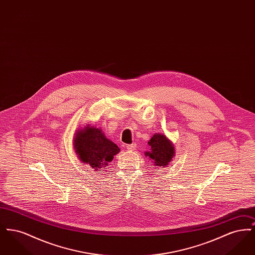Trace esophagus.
Instances as JSON below:
<instances>
[{
  "mask_svg": "<svg viewBox=\"0 0 255 255\" xmlns=\"http://www.w3.org/2000/svg\"><path fill=\"white\" fill-rule=\"evenodd\" d=\"M126 148H127V150H129V151H133V150H135L136 144H135V143L128 144V145H126Z\"/></svg>",
  "mask_w": 255,
  "mask_h": 255,
  "instance_id": "1",
  "label": "esophagus"
}]
</instances>
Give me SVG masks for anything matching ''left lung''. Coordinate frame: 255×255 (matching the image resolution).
Masks as SVG:
<instances>
[{"label": "left lung", "instance_id": "1", "mask_svg": "<svg viewBox=\"0 0 255 255\" xmlns=\"http://www.w3.org/2000/svg\"><path fill=\"white\" fill-rule=\"evenodd\" d=\"M148 144L151 151L146 152L145 156H149L157 166H165L169 163L175 154L174 146L164 134L154 133Z\"/></svg>", "mask_w": 255, "mask_h": 255}]
</instances>
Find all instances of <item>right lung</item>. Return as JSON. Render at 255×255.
Returning <instances> with one entry per match:
<instances>
[{"mask_svg": "<svg viewBox=\"0 0 255 255\" xmlns=\"http://www.w3.org/2000/svg\"><path fill=\"white\" fill-rule=\"evenodd\" d=\"M73 144L78 158L98 172L104 169L121 150L100 129L90 126L76 132Z\"/></svg>", "mask_w": 255, "mask_h": 255, "instance_id": "add662e5", "label": "right lung"}]
</instances>
